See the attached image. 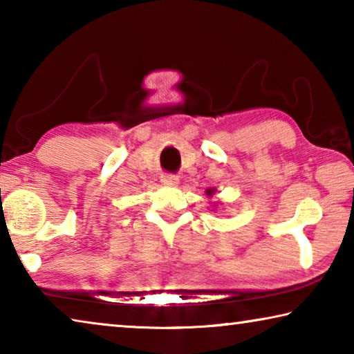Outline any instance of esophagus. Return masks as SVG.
<instances>
[{
    "label": "esophagus",
    "instance_id": "1",
    "mask_svg": "<svg viewBox=\"0 0 354 354\" xmlns=\"http://www.w3.org/2000/svg\"><path fill=\"white\" fill-rule=\"evenodd\" d=\"M160 183H162L165 187H176V185L179 184V179L173 175H164L162 178H160Z\"/></svg>",
    "mask_w": 354,
    "mask_h": 354
}]
</instances>
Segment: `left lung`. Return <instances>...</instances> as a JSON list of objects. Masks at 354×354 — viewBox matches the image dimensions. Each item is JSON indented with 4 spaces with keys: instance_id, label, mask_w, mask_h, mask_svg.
I'll return each mask as SVG.
<instances>
[{
    "instance_id": "obj_1",
    "label": "left lung",
    "mask_w": 354,
    "mask_h": 354,
    "mask_svg": "<svg viewBox=\"0 0 354 354\" xmlns=\"http://www.w3.org/2000/svg\"><path fill=\"white\" fill-rule=\"evenodd\" d=\"M215 192H217V190H215V189H206V195L209 196V198H212ZM214 205H217V203H214ZM212 211H214V209H212Z\"/></svg>"
}]
</instances>
